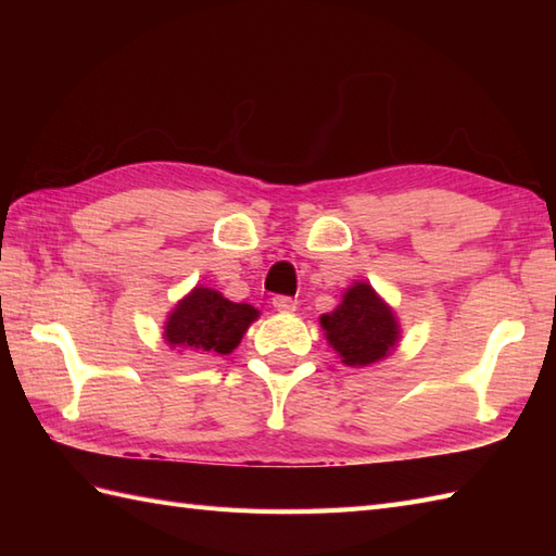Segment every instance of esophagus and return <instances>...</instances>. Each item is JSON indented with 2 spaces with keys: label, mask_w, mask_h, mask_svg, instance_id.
Wrapping results in <instances>:
<instances>
[{
  "label": "esophagus",
  "mask_w": 556,
  "mask_h": 556,
  "mask_svg": "<svg viewBox=\"0 0 556 556\" xmlns=\"http://www.w3.org/2000/svg\"><path fill=\"white\" fill-rule=\"evenodd\" d=\"M271 305H275V311H279V313H293L296 311V301H293L291 296H275L271 299Z\"/></svg>",
  "instance_id": "34e87169"
}]
</instances>
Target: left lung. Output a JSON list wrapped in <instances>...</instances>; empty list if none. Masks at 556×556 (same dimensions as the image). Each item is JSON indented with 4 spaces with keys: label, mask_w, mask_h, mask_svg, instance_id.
I'll return each instance as SVG.
<instances>
[{
    "label": "left lung",
    "mask_w": 556,
    "mask_h": 556,
    "mask_svg": "<svg viewBox=\"0 0 556 556\" xmlns=\"http://www.w3.org/2000/svg\"><path fill=\"white\" fill-rule=\"evenodd\" d=\"M320 325L329 346L351 368L387 358L399 341L396 315L365 281L349 287L344 301L323 315Z\"/></svg>",
    "instance_id": "left-lung-1"
}]
</instances>
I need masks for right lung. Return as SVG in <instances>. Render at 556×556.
<instances>
[{
    "instance_id": "add662e5",
    "label": "right lung",
    "mask_w": 556,
    "mask_h": 556,
    "mask_svg": "<svg viewBox=\"0 0 556 556\" xmlns=\"http://www.w3.org/2000/svg\"><path fill=\"white\" fill-rule=\"evenodd\" d=\"M257 317L248 303H231L219 291L195 287L176 303L164 323V341L172 349L215 351L227 356L241 344V337Z\"/></svg>"
}]
</instances>
